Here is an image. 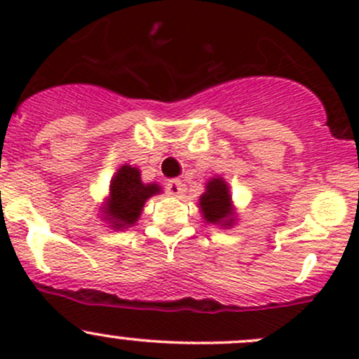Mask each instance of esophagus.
<instances>
[{
    "label": "esophagus",
    "mask_w": 359,
    "mask_h": 359,
    "mask_svg": "<svg viewBox=\"0 0 359 359\" xmlns=\"http://www.w3.org/2000/svg\"><path fill=\"white\" fill-rule=\"evenodd\" d=\"M166 193L170 194V196H175V198H180L184 194V191H186V186H184L180 180H170V182H166Z\"/></svg>",
    "instance_id": "obj_1"
}]
</instances>
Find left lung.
<instances>
[{
	"label": "left lung",
	"mask_w": 359,
	"mask_h": 359,
	"mask_svg": "<svg viewBox=\"0 0 359 359\" xmlns=\"http://www.w3.org/2000/svg\"><path fill=\"white\" fill-rule=\"evenodd\" d=\"M200 208L206 222L231 226L229 187L222 179H212L206 184V193L200 198Z\"/></svg>",
	"instance_id": "1"
}]
</instances>
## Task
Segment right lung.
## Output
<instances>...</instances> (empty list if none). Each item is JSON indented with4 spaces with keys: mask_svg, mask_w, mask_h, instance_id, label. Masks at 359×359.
<instances>
[{
    "mask_svg": "<svg viewBox=\"0 0 359 359\" xmlns=\"http://www.w3.org/2000/svg\"><path fill=\"white\" fill-rule=\"evenodd\" d=\"M158 193V184H142L139 170L130 165L121 166L111 180V196L107 201L106 219L114 224L112 227L116 229L133 226L147 198Z\"/></svg>",
    "mask_w": 359,
    "mask_h": 359,
    "instance_id": "1",
    "label": "right lung"
}]
</instances>
